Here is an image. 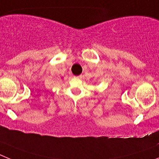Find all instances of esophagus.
Returning <instances> with one entry per match:
<instances>
[{
    "label": "esophagus",
    "mask_w": 159,
    "mask_h": 159,
    "mask_svg": "<svg viewBox=\"0 0 159 159\" xmlns=\"http://www.w3.org/2000/svg\"><path fill=\"white\" fill-rule=\"evenodd\" d=\"M76 78H79V79H81V78H82V75H79V76H77Z\"/></svg>",
    "instance_id": "1"
}]
</instances>
